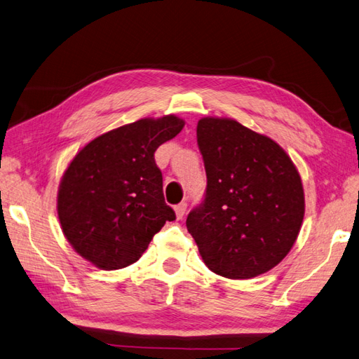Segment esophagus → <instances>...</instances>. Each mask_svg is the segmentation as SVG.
Instances as JSON below:
<instances>
[{
	"label": "esophagus",
	"instance_id": "1",
	"mask_svg": "<svg viewBox=\"0 0 359 359\" xmlns=\"http://www.w3.org/2000/svg\"><path fill=\"white\" fill-rule=\"evenodd\" d=\"M187 210V203H180L175 205V213H177V218L181 219L182 217H184V213Z\"/></svg>",
	"mask_w": 359,
	"mask_h": 359
}]
</instances>
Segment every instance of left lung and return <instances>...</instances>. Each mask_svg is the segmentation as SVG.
Here are the masks:
<instances>
[{
	"label": "left lung",
	"mask_w": 359,
	"mask_h": 359,
	"mask_svg": "<svg viewBox=\"0 0 359 359\" xmlns=\"http://www.w3.org/2000/svg\"><path fill=\"white\" fill-rule=\"evenodd\" d=\"M204 159V201L189 213L187 230L212 272L249 280L290 252L304 218V189L284 149L230 118L196 126Z\"/></svg>",
	"instance_id": "1"
}]
</instances>
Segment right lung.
Returning a JSON list of instances; mask_svg holds the SVG:
<instances>
[{"label": "right lung", "instance_id": "right-lung-1", "mask_svg": "<svg viewBox=\"0 0 359 359\" xmlns=\"http://www.w3.org/2000/svg\"><path fill=\"white\" fill-rule=\"evenodd\" d=\"M182 127L175 115L142 118L100 135L70 161L58 189V218L70 245L93 266L133 264L175 219L154 155Z\"/></svg>", "mask_w": 359, "mask_h": 359}]
</instances>
